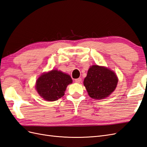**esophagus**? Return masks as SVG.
I'll return each instance as SVG.
<instances>
[{
	"label": "esophagus",
	"mask_w": 147,
	"mask_h": 147,
	"mask_svg": "<svg viewBox=\"0 0 147 147\" xmlns=\"http://www.w3.org/2000/svg\"><path fill=\"white\" fill-rule=\"evenodd\" d=\"M75 83H80V82H82V78H77V79H75Z\"/></svg>",
	"instance_id": "obj_1"
}]
</instances>
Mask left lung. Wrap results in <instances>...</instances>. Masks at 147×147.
<instances>
[{"label": "left lung", "instance_id": "left-lung-1", "mask_svg": "<svg viewBox=\"0 0 147 147\" xmlns=\"http://www.w3.org/2000/svg\"><path fill=\"white\" fill-rule=\"evenodd\" d=\"M118 82L114 72L105 67L93 65L88 69L83 84L91 98L103 99L114 91Z\"/></svg>", "mask_w": 147, "mask_h": 147}]
</instances>
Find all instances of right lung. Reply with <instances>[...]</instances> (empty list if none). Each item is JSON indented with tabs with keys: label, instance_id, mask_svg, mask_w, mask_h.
I'll return each instance as SVG.
<instances>
[{
	"label": "right lung",
	"instance_id": "right-lung-1",
	"mask_svg": "<svg viewBox=\"0 0 147 147\" xmlns=\"http://www.w3.org/2000/svg\"><path fill=\"white\" fill-rule=\"evenodd\" d=\"M72 83L70 75L60 70H52L39 77L35 88L44 100L55 101L64 95L67 86Z\"/></svg>",
	"mask_w": 147,
	"mask_h": 147
}]
</instances>
